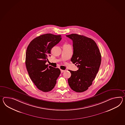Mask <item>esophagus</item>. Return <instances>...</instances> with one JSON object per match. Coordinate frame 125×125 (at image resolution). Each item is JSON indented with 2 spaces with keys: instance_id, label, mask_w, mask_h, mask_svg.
Masks as SVG:
<instances>
[{
  "instance_id": "esophagus-1",
  "label": "esophagus",
  "mask_w": 125,
  "mask_h": 125,
  "mask_svg": "<svg viewBox=\"0 0 125 125\" xmlns=\"http://www.w3.org/2000/svg\"><path fill=\"white\" fill-rule=\"evenodd\" d=\"M61 73H63V72H64V71H65V70H61Z\"/></svg>"
}]
</instances>
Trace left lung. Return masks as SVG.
I'll list each match as a JSON object with an SVG mask.
<instances>
[{
  "label": "left lung",
  "mask_w": 125,
  "mask_h": 125,
  "mask_svg": "<svg viewBox=\"0 0 125 125\" xmlns=\"http://www.w3.org/2000/svg\"><path fill=\"white\" fill-rule=\"evenodd\" d=\"M73 41V55L71 61L79 68L69 70L71 76L68 83L74 91L81 93L92 85L101 62V55L96 42L91 38L77 34L66 35Z\"/></svg>",
  "instance_id": "1"
}]
</instances>
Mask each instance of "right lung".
Here are the masks:
<instances>
[{
	"label": "right lung",
	"mask_w": 125,
	"mask_h": 125,
	"mask_svg": "<svg viewBox=\"0 0 125 125\" xmlns=\"http://www.w3.org/2000/svg\"><path fill=\"white\" fill-rule=\"evenodd\" d=\"M61 35L45 34L32 40L26 53L25 64L28 73L34 84L44 92L54 88L61 73L58 68L46 64L52 48L61 40Z\"/></svg>",
	"instance_id": "add662e5"
}]
</instances>
